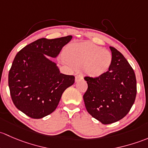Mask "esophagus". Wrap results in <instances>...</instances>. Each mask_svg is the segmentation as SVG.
<instances>
[{"label":"esophagus","mask_w":148,"mask_h":148,"mask_svg":"<svg viewBox=\"0 0 148 148\" xmlns=\"http://www.w3.org/2000/svg\"><path fill=\"white\" fill-rule=\"evenodd\" d=\"M83 76L80 75H77L75 77V83H77V82L80 81V80H83Z\"/></svg>","instance_id":"1"}]
</instances>
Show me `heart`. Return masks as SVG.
<instances>
[{
  "mask_svg": "<svg viewBox=\"0 0 148 148\" xmlns=\"http://www.w3.org/2000/svg\"><path fill=\"white\" fill-rule=\"evenodd\" d=\"M65 64L75 68L83 67L84 73L99 77L108 72L112 62L110 52L88 42L71 44L64 51Z\"/></svg>",
  "mask_w": 148,
  "mask_h": 148,
  "instance_id": "b5f03b06",
  "label": "heart"
}]
</instances>
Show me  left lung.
<instances>
[{"mask_svg":"<svg viewBox=\"0 0 148 148\" xmlns=\"http://www.w3.org/2000/svg\"><path fill=\"white\" fill-rule=\"evenodd\" d=\"M112 62L99 77H85L88 90L83 95L88 113L104 125L124 118L132 108L137 93L135 72L125 58L113 47Z\"/></svg>","mask_w":148,"mask_h":148,"instance_id":"obj_1","label":"left lung"}]
</instances>
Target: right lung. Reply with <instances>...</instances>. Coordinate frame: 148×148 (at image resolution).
<instances>
[{
  "label": "right lung",
  "instance_id": "right-lung-1",
  "mask_svg": "<svg viewBox=\"0 0 148 148\" xmlns=\"http://www.w3.org/2000/svg\"><path fill=\"white\" fill-rule=\"evenodd\" d=\"M72 38L38 39L15 57L8 74L10 95L15 106L30 118L40 119L52 113L65 90L74 83L73 75L61 73L47 57H57Z\"/></svg>",
  "mask_w": 148,
  "mask_h": 148
}]
</instances>
